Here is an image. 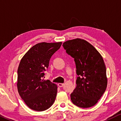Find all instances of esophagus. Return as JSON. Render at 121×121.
<instances>
[{
    "label": "esophagus",
    "instance_id": "esophagus-1",
    "mask_svg": "<svg viewBox=\"0 0 121 121\" xmlns=\"http://www.w3.org/2000/svg\"><path fill=\"white\" fill-rule=\"evenodd\" d=\"M64 85V84L63 83H58V86L60 87L63 86Z\"/></svg>",
    "mask_w": 121,
    "mask_h": 121
}]
</instances>
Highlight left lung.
Segmentation results:
<instances>
[{"label": "left lung", "instance_id": "8db88e82", "mask_svg": "<svg viewBox=\"0 0 121 121\" xmlns=\"http://www.w3.org/2000/svg\"><path fill=\"white\" fill-rule=\"evenodd\" d=\"M68 54L74 59L77 68V87L70 94L74 105L89 108L97 103L107 85L106 69L98 51L86 41L76 39L63 44Z\"/></svg>", "mask_w": 121, "mask_h": 121}]
</instances>
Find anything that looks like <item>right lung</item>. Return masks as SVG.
I'll return each mask as SVG.
<instances>
[{
	"instance_id": "right-lung-1",
	"label": "right lung",
	"mask_w": 121,
	"mask_h": 121,
	"mask_svg": "<svg viewBox=\"0 0 121 121\" xmlns=\"http://www.w3.org/2000/svg\"><path fill=\"white\" fill-rule=\"evenodd\" d=\"M62 42H42L31 47L21 59L17 69V90L29 108L36 111L49 108L55 101L57 86L43 79L53 54Z\"/></svg>"
}]
</instances>
